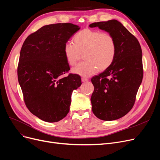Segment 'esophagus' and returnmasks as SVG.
Instances as JSON below:
<instances>
[{"instance_id":"34e87169","label":"esophagus","mask_w":160,"mask_h":160,"mask_svg":"<svg viewBox=\"0 0 160 160\" xmlns=\"http://www.w3.org/2000/svg\"><path fill=\"white\" fill-rule=\"evenodd\" d=\"M87 81H88V78H84V77L82 78V82H87Z\"/></svg>"}]
</instances>
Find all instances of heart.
Masks as SVG:
<instances>
[{"label": "heart", "instance_id": "b5f03b06", "mask_svg": "<svg viewBox=\"0 0 160 160\" xmlns=\"http://www.w3.org/2000/svg\"><path fill=\"white\" fill-rule=\"evenodd\" d=\"M74 44L67 42L63 53L67 63L74 66L84 52L85 61L72 69V72L82 76H89L97 71H105L112 64L116 56V44L114 37L98 30L84 29L73 37Z\"/></svg>", "mask_w": 160, "mask_h": 160}]
</instances>
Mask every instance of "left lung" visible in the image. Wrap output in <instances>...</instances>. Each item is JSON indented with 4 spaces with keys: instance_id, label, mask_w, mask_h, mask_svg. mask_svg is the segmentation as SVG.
I'll list each match as a JSON object with an SVG mask.
<instances>
[{
    "instance_id": "obj_1",
    "label": "left lung",
    "mask_w": 160,
    "mask_h": 160,
    "mask_svg": "<svg viewBox=\"0 0 160 160\" xmlns=\"http://www.w3.org/2000/svg\"><path fill=\"white\" fill-rule=\"evenodd\" d=\"M97 27L114 37L116 52L112 64L91 80L92 111L100 120H116L133 107L143 77L142 50L137 39L118 20L89 25Z\"/></svg>"
}]
</instances>
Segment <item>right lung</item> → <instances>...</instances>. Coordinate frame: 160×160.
Returning a JSON list of instances; mask_svg holds the SVG:
<instances>
[{
  "instance_id": "1",
  "label": "right lung",
  "mask_w": 160,
  "mask_h": 160,
  "mask_svg": "<svg viewBox=\"0 0 160 160\" xmlns=\"http://www.w3.org/2000/svg\"><path fill=\"white\" fill-rule=\"evenodd\" d=\"M72 23L42 27L27 37L20 52L18 81L30 112L46 122H57L70 110L74 89L81 84L78 74L61 76L70 70L63 47L80 30Z\"/></svg>"
}]
</instances>
